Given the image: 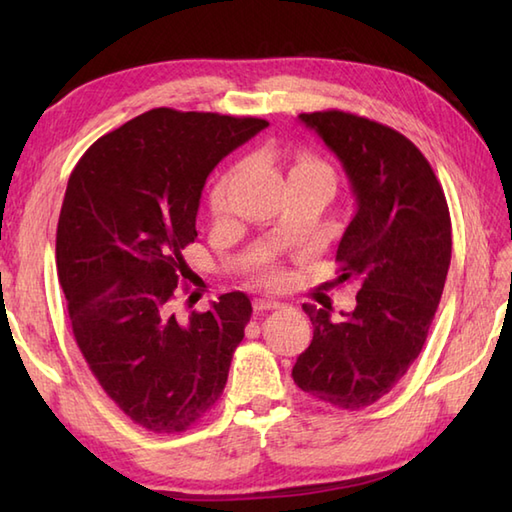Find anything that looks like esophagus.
<instances>
[{"instance_id": "34e87169", "label": "esophagus", "mask_w": 512, "mask_h": 512, "mask_svg": "<svg viewBox=\"0 0 512 512\" xmlns=\"http://www.w3.org/2000/svg\"><path fill=\"white\" fill-rule=\"evenodd\" d=\"M281 306L279 301H275V299H255V310L257 312H264V310H277Z\"/></svg>"}]
</instances>
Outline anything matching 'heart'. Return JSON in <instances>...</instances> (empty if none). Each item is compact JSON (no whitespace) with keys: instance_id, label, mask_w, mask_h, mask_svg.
Returning a JSON list of instances; mask_svg holds the SVG:
<instances>
[{"instance_id":"heart-1","label":"heart","mask_w":512,"mask_h":512,"mask_svg":"<svg viewBox=\"0 0 512 512\" xmlns=\"http://www.w3.org/2000/svg\"><path fill=\"white\" fill-rule=\"evenodd\" d=\"M314 171H321V173H330V169L323 165L321 160H317V158H312V156H301L295 165H292V169H290V178L292 176H299V173H314ZM332 176V173H330ZM231 182H233V173H226V176H222L220 180L215 182V187H213V191H211V206H213V211L215 213H222V211H226V206H228V193H231ZM264 279H275V273L273 270H264Z\"/></svg>"}]
</instances>
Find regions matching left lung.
<instances>
[{
    "label": "left lung",
    "instance_id": "left-lung-1",
    "mask_svg": "<svg viewBox=\"0 0 512 512\" xmlns=\"http://www.w3.org/2000/svg\"><path fill=\"white\" fill-rule=\"evenodd\" d=\"M299 121L350 180L356 213L336 262L358 295L336 323L330 308L303 303L314 334L292 378L306 394L354 411L389 394L427 341L451 264L449 206L427 158L396 129L339 110Z\"/></svg>",
    "mask_w": 512,
    "mask_h": 512
}]
</instances>
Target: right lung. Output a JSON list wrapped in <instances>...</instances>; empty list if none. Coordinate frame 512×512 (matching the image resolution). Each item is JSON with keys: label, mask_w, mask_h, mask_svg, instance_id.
I'll list each match as a JSON object with an SVG mask.
<instances>
[{"label": "right lung", "mask_w": 512, "mask_h": 512, "mask_svg": "<svg viewBox=\"0 0 512 512\" xmlns=\"http://www.w3.org/2000/svg\"><path fill=\"white\" fill-rule=\"evenodd\" d=\"M264 118L158 107L101 136L70 173L57 226V273L76 345L125 416L180 433L222 396L253 306L226 292L178 319L182 250L217 162Z\"/></svg>", "instance_id": "obj_1"}]
</instances>
